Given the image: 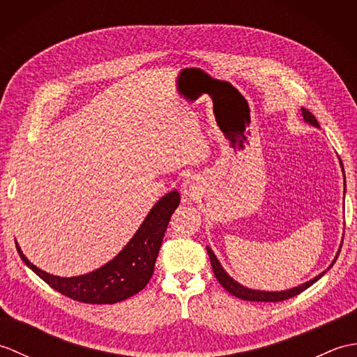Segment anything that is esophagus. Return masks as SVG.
I'll return each mask as SVG.
<instances>
[{
	"label": "esophagus",
	"mask_w": 357,
	"mask_h": 357,
	"mask_svg": "<svg viewBox=\"0 0 357 357\" xmlns=\"http://www.w3.org/2000/svg\"><path fill=\"white\" fill-rule=\"evenodd\" d=\"M181 192H183V198L187 201H192L195 199L196 196L199 195L201 192V184H199V179L195 178V176H190L187 178L184 183H183V187H181Z\"/></svg>",
	"instance_id": "obj_1"
}]
</instances>
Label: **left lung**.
Segmentation results:
<instances>
[{"label": "left lung", "instance_id": "obj_1", "mask_svg": "<svg viewBox=\"0 0 357 357\" xmlns=\"http://www.w3.org/2000/svg\"><path fill=\"white\" fill-rule=\"evenodd\" d=\"M302 110V116H304V121L305 123H308L310 126L313 127H317L319 128V123H317L316 118L310 113L308 110L305 109H301ZM340 161V159H339ZM340 167H342V173H344V165L342 162H340ZM344 179H345V173H344ZM344 195H345V190H344ZM339 252H340V247L337 250V253L335 256V259H333L331 265L327 268L330 270L333 267V264L336 262L337 256H339ZM207 253H208V257H210V262H211V268H213V273L216 279L219 280V284H221L227 291L231 293L233 296H236V298L239 299H244V301H255V302H279V301H285V299H290L293 298V296L302 293L304 290H307L308 287H312L316 280H319L324 275L325 271L319 273V275L314 276L313 279L307 280V282L301 284L298 287H293V288H288V290H280V291H265V290H253V288H248V287H244L242 284H239L238 280H234L229 273H227L224 270V267L221 265V262H219V259L216 257V255L213 253V250H211L210 247H207Z\"/></svg>", "mask_w": 357, "mask_h": 357}]
</instances>
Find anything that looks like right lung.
Segmentation results:
<instances>
[{
  "instance_id": "right-lung-1",
  "label": "right lung",
  "mask_w": 357,
  "mask_h": 357,
  "mask_svg": "<svg viewBox=\"0 0 357 357\" xmlns=\"http://www.w3.org/2000/svg\"><path fill=\"white\" fill-rule=\"evenodd\" d=\"M179 201L181 196L176 190L164 195L150 208L149 215L124 248L102 267L86 275L72 278L50 275L27 259L17 241L15 244L22 262L53 290L84 304H116L139 293L149 284L167 225L178 208Z\"/></svg>"
}]
</instances>
